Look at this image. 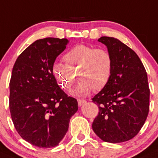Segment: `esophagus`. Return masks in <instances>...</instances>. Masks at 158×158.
Wrapping results in <instances>:
<instances>
[{"instance_id":"34e87169","label":"esophagus","mask_w":158,"mask_h":158,"mask_svg":"<svg viewBox=\"0 0 158 158\" xmlns=\"http://www.w3.org/2000/svg\"><path fill=\"white\" fill-rule=\"evenodd\" d=\"M86 103V101L84 100V99H80L79 98L78 99V104H79V106H82L83 105Z\"/></svg>"}]
</instances>
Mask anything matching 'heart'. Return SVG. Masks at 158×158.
I'll use <instances>...</instances> for the list:
<instances>
[{"mask_svg": "<svg viewBox=\"0 0 158 158\" xmlns=\"http://www.w3.org/2000/svg\"><path fill=\"white\" fill-rule=\"evenodd\" d=\"M63 61L65 66H53V74L60 85L69 91L78 73L82 79L74 90L78 95H85L92 89L94 92L102 90L112 76L114 60L107 49L79 44L66 53Z\"/></svg>", "mask_w": 158, "mask_h": 158, "instance_id": "b5f03b06", "label": "heart"}]
</instances>
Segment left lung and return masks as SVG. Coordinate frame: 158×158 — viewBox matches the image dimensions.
<instances>
[{
  "instance_id": "8db88e82",
  "label": "left lung",
  "mask_w": 158,
  "mask_h": 158,
  "mask_svg": "<svg viewBox=\"0 0 158 158\" xmlns=\"http://www.w3.org/2000/svg\"><path fill=\"white\" fill-rule=\"evenodd\" d=\"M98 41L112 55L114 69L107 85L92 98L99 108L92 129L104 142H123L139 133L148 115L147 73L135 51L119 40L103 36Z\"/></svg>"
}]
</instances>
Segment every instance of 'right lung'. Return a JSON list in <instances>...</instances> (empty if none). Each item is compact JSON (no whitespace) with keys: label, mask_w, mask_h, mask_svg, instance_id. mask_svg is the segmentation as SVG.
<instances>
[{"label":"right lung","mask_w":158,"mask_h":158,"mask_svg":"<svg viewBox=\"0 0 158 158\" xmlns=\"http://www.w3.org/2000/svg\"><path fill=\"white\" fill-rule=\"evenodd\" d=\"M66 39L46 38L30 44L18 57L10 81L9 107L19 135L39 148L58 145L78 110L77 100L59 85L52 72Z\"/></svg>","instance_id":"obj_1"}]
</instances>
